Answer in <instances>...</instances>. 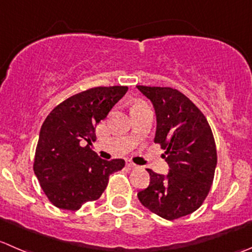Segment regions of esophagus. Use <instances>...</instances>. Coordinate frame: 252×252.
<instances>
[{
    "label": "esophagus",
    "instance_id": "34e87169",
    "mask_svg": "<svg viewBox=\"0 0 252 252\" xmlns=\"http://www.w3.org/2000/svg\"><path fill=\"white\" fill-rule=\"evenodd\" d=\"M126 166H128L129 168H138V167H139L138 165H135V163H133V162H131V161H128V162H126Z\"/></svg>",
    "mask_w": 252,
    "mask_h": 252
}]
</instances>
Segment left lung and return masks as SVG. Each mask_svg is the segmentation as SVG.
Wrapping results in <instances>:
<instances>
[{
	"mask_svg": "<svg viewBox=\"0 0 252 252\" xmlns=\"http://www.w3.org/2000/svg\"><path fill=\"white\" fill-rule=\"evenodd\" d=\"M153 103L154 141L165 149L167 175L148 170L150 183L138 192L140 203L161 218L173 220L202 206L213 183L217 149L204 114L189 98L171 87L136 86Z\"/></svg>",
	"mask_w": 252,
	"mask_h": 252,
	"instance_id": "1",
	"label": "left lung"
}]
</instances>
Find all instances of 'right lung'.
<instances>
[{
    "label": "right lung",
    "instance_id": "1",
    "mask_svg": "<svg viewBox=\"0 0 252 252\" xmlns=\"http://www.w3.org/2000/svg\"><path fill=\"white\" fill-rule=\"evenodd\" d=\"M128 91L126 86L94 87L74 94L49 113L39 133L34 173L55 207L77 211L101 197L123 158L103 160L90 149L96 126ZM88 141L84 147L82 143Z\"/></svg>",
    "mask_w": 252,
    "mask_h": 252
}]
</instances>
